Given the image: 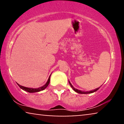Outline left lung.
Wrapping results in <instances>:
<instances>
[{"label":"left lung","instance_id":"1","mask_svg":"<svg viewBox=\"0 0 124 124\" xmlns=\"http://www.w3.org/2000/svg\"><path fill=\"white\" fill-rule=\"evenodd\" d=\"M69 83H70V86H71V87L72 88V89L74 90V91H75V92H77V93H82V94H85V93H92V92H94L96 91L97 90H99V88H96V89H95V90H92V91H89V92H85V91H81V90H78L76 89V88H74V87H73V86L72 85L71 83L70 82V81H69Z\"/></svg>","mask_w":124,"mask_h":124}]
</instances>
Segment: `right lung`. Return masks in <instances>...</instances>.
Here are the masks:
<instances>
[{"label": "right lung", "instance_id": "obj_1", "mask_svg": "<svg viewBox=\"0 0 124 124\" xmlns=\"http://www.w3.org/2000/svg\"><path fill=\"white\" fill-rule=\"evenodd\" d=\"M51 76V75H50ZM50 76L49 77V78L48 80V81L47 82V83L44 85V86L40 87L39 88H28V87H24V86H22L21 85H20L18 84V85L20 87V88H21L22 90H24L25 91H27L28 92H31V93H32V92H39V91H42V90H43L45 89V88L47 87L48 85L49 84V82H50Z\"/></svg>", "mask_w": 124, "mask_h": 124}]
</instances>
